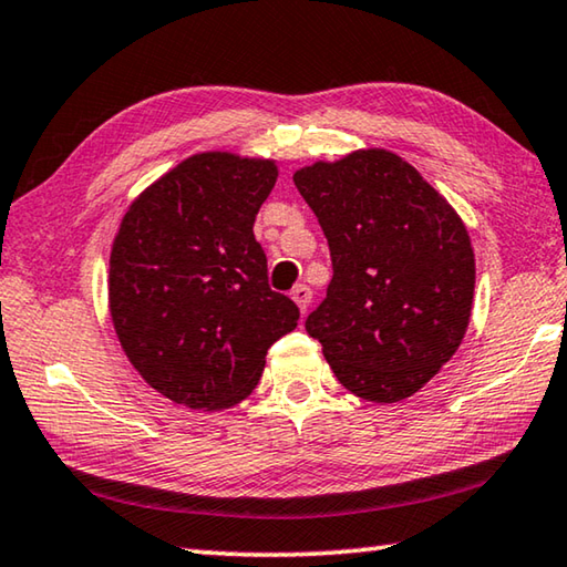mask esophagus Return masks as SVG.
I'll use <instances>...</instances> for the list:
<instances>
[{
    "instance_id": "34e87169",
    "label": "esophagus",
    "mask_w": 567,
    "mask_h": 567,
    "mask_svg": "<svg viewBox=\"0 0 567 567\" xmlns=\"http://www.w3.org/2000/svg\"><path fill=\"white\" fill-rule=\"evenodd\" d=\"M290 297L295 300V305L300 307V312L305 315L307 312V307H310V302H312V290L307 285H297L295 290L290 292Z\"/></svg>"
}]
</instances>
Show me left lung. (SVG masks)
I'll return each instance as SVG.
<instances>
[{"label":"left lung","mask_w":567,"mask_h":567,"mask_svg":"<svg viewBox=\"0 0 567 567\" xmlns=\"http://www.w3.org/2000/svg\"><path fill=\"white\" fill-rule=\"evenodd\" d=\"M318 215L332 282L305 330L344 390L362 400L415 395L463 342L475 252L455 207L390 150H354L292 175Z\"/></svg>","instance_id":"left-lung-1"}]
</instances>
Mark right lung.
Returning a JSON list of instances; mask_svg holds the SVG:
<instances>
[{
    "instance_id": "1",
    "label": "right lung",
    "mask_w": 567,
    "mask_h": 567,
    "mask_svg": "<svg viewBox=\"0 0 567 567\" xmlns=\"http://www.w3.org/2000/svg\"><path fill=\"white\" fill-rule=\"evenodd\" d=\"M277 159L197 152L132 199L110 252L114 332L132 368L189 410H225L257 388L265 354L300 310L267 285L255 217Z\"/></svg>"
}]
</instances>
